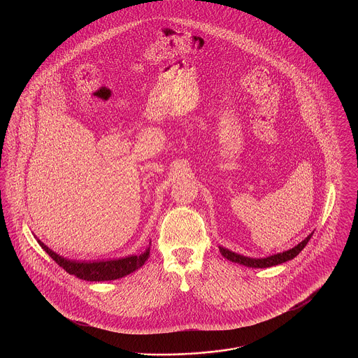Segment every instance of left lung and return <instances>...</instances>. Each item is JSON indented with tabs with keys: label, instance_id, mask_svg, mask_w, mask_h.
<instances>
[{
	"label": "left lung",
	"instance_id": "obj_1",
	"mask_svg": "<svg viewBox=\"0 0 358 358\" xmlns=\"http://www.w3.org/2000/svg\"><path fill=\"white\" fill-rule=\"evenodd\" d=\"M314 234V232H313ZM313 234H310L305 240H302L298 245H295L294 248H291L289 251H285V252H280V254H275V255L267 256V257H260V259H255V257H248V256L238 255L235 254L224 247H219L220 248V252L222 255L234 262V263H238L241 266H245V267H252V268H267V267H273V266H278V264H282L287 260L294 259L295 256L299 255V252L306 247L308 240L313 236Z\"/></svg>",
	"mask_w": 358,
	"mask_h": 358
}]
</instances>
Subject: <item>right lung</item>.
<instances>
[{
	"mask_svg": "<svg viewBox=\"0 0 358 358\" xmlns=\"http://www.w3.org/2000/svg\"><path fill=\"white\" fill-rule=\"evenodd\" d=\"M37 243L69 275H75L76 278L88 280V282H104V280H115V279L123 278L141 268L150 255V247H149L141 255L126 256V257L114 259V260L79 262V260H69L63 256L57 255L41 240H37Z\"/></svg>",
	"mask_w": 358,
	"mask_h": 358,
	"instance_id": "obj_1",
	"label": "right lung"
}]
</instances>
